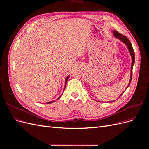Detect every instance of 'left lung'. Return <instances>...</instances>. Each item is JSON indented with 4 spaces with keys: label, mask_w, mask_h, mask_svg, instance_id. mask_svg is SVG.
<instances>
[{
    "label": "left lung",
    "mask_w": 149,
    "mask_h": 149,
    "mask_svg": "<svg viewBox=\"0 0 149 149\" xmlns=\"http://www.w3.org/2000/svg\"><path fill=\"white\" fill-rule=\"evenodd\" d=\"M113 35L114 37L118 38V39H119L120 41L122 42H123L126 46H127V48H128V50L130 54V56H131L132 57V65H131V70H130V80H129V85L127 86V88H126V89H127L129 86L130 83V82H131V80H132V68H133V66H134V62H135V54H134V49H133V47L132 46V44L130 42V41L129 40V39L125 37V36L124 35H123L122 34L119 33L118 31H117L116 30H114L113 31ZM122 94H120V96L122 95ZM119 96V97H120ZM115 101H110V102H114Z\"/></svg>",
    "instance_id": "obj_1"
}]
</instances>
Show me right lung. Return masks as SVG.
<instances>
[{"instance_id":"add662e5","label":"right lung","mask_w":149,"mask_h":149,"mask_svg":"<svg viewBox=\"0 0 149 149\" xmlns=\"http://www.w3.org/2000/svg\"><path fill=\"white\" fill-rule=\"evenodd\" d=\"M69 76H70V75L68 76L67 77H66V79H65V88H64V90H65V88H66V83H67V81H68V78H69ZM61 96H62V95H61V96H60L59 97H58L56 100H58V99H59V98H60V97ZM55 101H50V102H47V104H50V103H52V102H55Z\"/></svg>"}]
</instances>
